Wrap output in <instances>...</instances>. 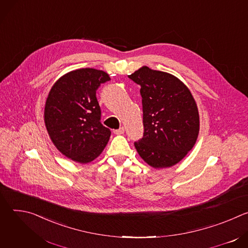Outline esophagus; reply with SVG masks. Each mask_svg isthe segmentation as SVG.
Returning <instances> with one entry per match:
<instances>
[{
	"label": "esophagus",
	"mask_w": 248,
	"mask_h": 248,
	"mask_svg": "<svg viewBox=\"0 0 248 248\" xmlns=\"http://www.w3.org/2000/svg\"><path fill=\"white\" fill-rule=\"evenodd\" d=\"M114 133H115V134H124V128L122 126V127H120L119 129L114 130Z\"/></svg>",
	"instance_id": "obj_1"
}]
</instances>
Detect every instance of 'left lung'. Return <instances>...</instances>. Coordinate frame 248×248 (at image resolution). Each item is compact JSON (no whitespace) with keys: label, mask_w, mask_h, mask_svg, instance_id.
<instances>
[{"label":"left lung","mask_w":248,"mask_h":248,"mask_svg":"<svg viewBox=\"0 0 248 248\" xmlns=\"http://www.w3.org/2000/svg\"><path fill=\"white\" fill-rule=\"evenodd\" d=\"M141 86L143 137L134 146L155 169L178 164L194 146L199 133L196 102L174 76L142 66L128 76Z\"/></svg>","instance_id":"obj_1"}]
</instances>
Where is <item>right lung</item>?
Listing matches in <instances>:
<instances>
[{
    "label": "right lung",
    "mask_w": 248,
    "mask_h": 248,
    "mask_svg": "<svg viewBox=\"0 0 248 248\" xmlns=\"http://www.w3.org/2000/svg\"><path fill=\"white\" fill-rule=\"evenodd\" d=\"M109 75L95 68L69 72L52 86L46 100L44 122L57 149L80 164L96 159L107 145L111 130L101 120L96 90Z\"/></svg>",
    "instance_id": "add662e5"
}]
</instances>
